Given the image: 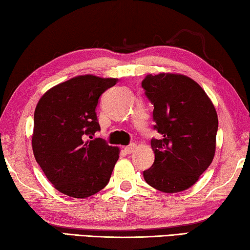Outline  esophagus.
I'll use <instances>...</instances> for the list:
<instances>
[{
  "mask_svg": "<svg viewBox=\"0 0 250 250\" xmlns=\"http://www.w3.org/2000/svg\"><path fill=\"white\" fill-rule=\"evenodd\" d=\"M134 149H135V145L134 143H132V145H130L128 146H125V152L126 154H130V153H132Z\"/></svg>",
  "mask_w": 250,
  "mask_h": 250,
  "instance_id": "1",
  "label": "esophagus"
}]
</instances>
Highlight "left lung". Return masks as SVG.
I'll return each mask as SVG.
<instances>
[{"label": "left lung", "instance_id": "left-lung-1", "mask_svg": "<svg viewBox=\"0 0 250 250\" xmlns=\"http://www.w3.org/2000/svg\"><path fill=\"white\" fill-rule=\"evenodd\" d=\"M142 87L154 105V129L161 134L160 140H151L155 159L143 177L161 192L185 191L214 159L216 109L200 84L185 75H147Z\"/></svg>", "mask_w": 250, "mask_h": 250}]
</instances>
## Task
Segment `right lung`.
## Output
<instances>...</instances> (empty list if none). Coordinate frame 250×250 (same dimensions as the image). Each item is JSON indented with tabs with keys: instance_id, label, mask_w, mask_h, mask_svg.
<instances>
[{
	"instance_id": "add662e5",
	"label": "right lung",
	"mask_w": 250,
	"mask_h": 250,
	"mask_svg": "<svg viewBox=\"0 0 250 250\" xmlns=\"http://www.w3.org/2000/svg\"><path fill=\"white\" fill-rule=\"evenodd\" d=\"M117 78L82 75L50 88L34 112L32 147L55 188L75 198L89 197L108 184L120 150L91 134L100 130L96 107ZM86 135L90 139L84 141Z\"/></svg>"
}]
</instances>
